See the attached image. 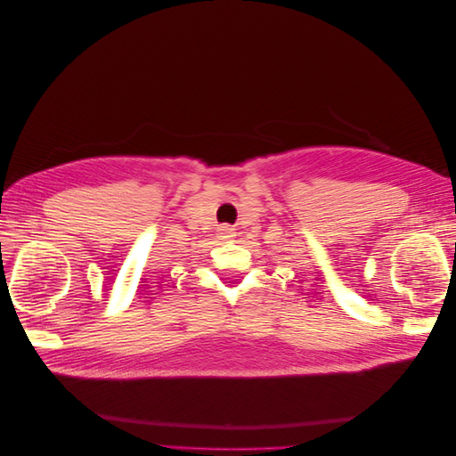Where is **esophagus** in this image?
<instances>
[{
	"instance_id": "esophagus-1",
	"label": "esophagus",
	"mask_w": 456,
	"mask_h": 456,
	"mask_svg": "<svg viewBox=\"0 0 456 456\" xmlns=\"http://www.w3.org/2000/svg\"><path fill=\"white\" fill-rule=\"evenodd\" d=\"M218 233H220V238L223 240H228V238H232V228L230 226H220V230H218Z\"/></svg>"
}]
</instances>
